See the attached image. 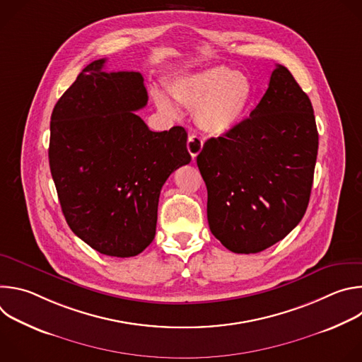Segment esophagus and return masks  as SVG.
<instances>
[{
    "instance_id": "obj_1",
    "label": "esophagus",
    "mask_w": 362,
    "mask_h": 362,
    "mask_svg": "<svg viewBox=\"0 0 362 362\" xmlns=\"http://www.w3.org/2000/svg\"><path fill=\"white\" fill-rule=\"evenodd\" d=\"M202 147H203V140H202L199 136H196V134L189 136V140H187V150H189L190 156H192L193 159L202 151Z\"/></svg>"
}]
</instances>
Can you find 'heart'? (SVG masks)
Masks as SVG:
<instances>
[{
    "label": "heart",
    "instance_id": "1",
    "mask_svg": "<svg viewBox=\"0 0 362 362\" xmlns=\"http://www.w3.org/2000/svg\"><path fill=\"white\" fill-rule=\"evenodd\" d=\"M170 93L180 105L194 110L196 123L203 132L226 136L246 120L255 88L245 74L225 66H215L179 76ZM154 101L169 115L179 113L177 105L163 90L154 91Z\"/></svg>",
    "mask_w": 362,
    "mask_h": 362
}]
</instances>
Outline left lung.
Here are the masks:
<instances>
[{
	"instance_id": "1",
	"label": "left lung",
	"mask_w": 362,
	"mask_h": 362,
	"mask_svg": "<svg viewBox=\"0 0 362 362\" xmlns=\"http://www.w3.org/2000/svg\"><path fill=\"white\" fill-rule=\"evenodd\" d=\"M318 154L311 100L281 64L249 117L203 144L196 162L208 187L211 232L235 253H257L303 218Z\"/></svg>"
}]
</instances>
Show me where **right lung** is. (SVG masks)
Segmentation results:
<instances>
[{
    "label": "right lung",
    "instance_id": "1",
    "mask_svg": "<svg viewBox=\"0 0 362 362\" xmlns=\"http://www.w3.org/2000/svg\"><path fill=\"white\" fill-rule=\"evenodd\" d=\"M90 63L51 115L48 159L70 229L97 252L129 257L156 235L162 186L190 162L187 133L151 132L143 76Z\"/></svg>",
    "mask_w": 362,
    "mask_h": 362
}]
</instances>
